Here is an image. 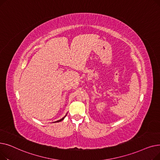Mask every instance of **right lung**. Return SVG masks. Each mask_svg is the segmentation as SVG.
<instances>
[{"mask_svg":"<svg viewBox=\"0 0 160 160\" xmlns=\"http://www.w3.org/2000/svg\"><path fill=\"white\" fill-rule=\"evenodd\" d=\"M65 116H66V115H65ZM65 117H63V118H62V119H60V120H58V121H56V122H60V121H63V119L65 118Z\"/></svg>","mask_w":160,"mask_h":160,"instance_id":"1","label":"right lung"}]
</instances>
